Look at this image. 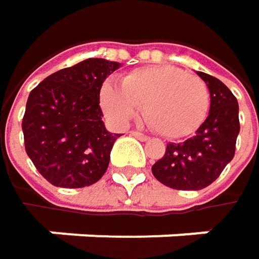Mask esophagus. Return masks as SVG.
<instances>
[{"instance_id": "esophagus-1", "label": "esophagus", "mask_w": 259, "mask_h": 259, "mask_svg": "<svg viewBox=\"0 0 259 259\" xmlns=\"http://www.w3.org/2000/svg\"><path fill=\"white\" fill-rule=\"evenodd\" d=\"M130 135L135 136V138H138V139H141V141H148V139H150L147 135H144V133H141V132H138V130H132Z\"/></svg>"}]
</instances>
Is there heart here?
<instances>
[{
    "instance_id": "1",
    "label": "heart",
    "mask_w": 259,
    "mask_h": 259,
    "mask_svg": "<svg viewBox=\"0 0 259 259\" xmlns=\"http://www.w3.org/2000/svg\"><path fill=\"white\" fill-rule=\"evenodd\" d=\"M120 85L105 83L100 105L111 121L124 124L139 108L160 136L179 139L192 135L210 111V90L205 80L174 66H148L126 73Z\"/></svg>"
}]
</instances>
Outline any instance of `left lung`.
I'll return each instance as SVG.
<instances>
[{"instance_id":"1","label":"left lung","mask_w":259,"mask_h":259,"mask_svg":"<svg viewBox=\"0 0 259 259\" xmlns=\"http://www.w3.org/2000/svg\"><path fill=\"white\" fill-rule=\"evenodd\" d=\"M210 90V112L193 138L168 144L153 166V176L177 190H201L216 180L233 160L240 132L238 103L230 88L218 78L198 72Z\"/></svg>"}]
</instances>
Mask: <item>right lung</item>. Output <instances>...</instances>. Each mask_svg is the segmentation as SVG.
<instances>
[{
    "mask_svg": "<svg viewBox=\"0 0 259 259\" xmlns=\"http://www.w3.org/2000/svg\"><path fill=\"white\" fill-rule=\"evenodd\" d=\"M120 63L88 58L43 79L28 96L22 132L35 169L57 187L78 189L108 169L118 133H109L100 90Z\"/></svg>",
    "mask_w": 259,
    "mask_h": 259,
    "instance_id": "1",
    "label": "right lung"
}]
</instances>
